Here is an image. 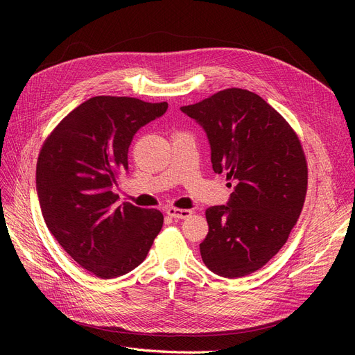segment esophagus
<instances>
[{
  "label": "esophagus",
  "instance_id": "34e87169",
  "mask_svg": "<svg viewBox=\"0 0 355 355\" xmlns=\"http://www.w3.org/2000/svg\"><path fill=\"white\" fill-rule=\"evenodd\" d=\"M166 214L170 217H174V218H187L193 214L191 210H185V209H177V207H168L166 210Z\"/></svg>",
  "mask_w": 355,
  "mask_h": 355
}]
</instances>
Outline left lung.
Instances as JSON below:
<instances>
[{
  "mask_svg": "<svg viewBox=\"0 0 355 355\" xmlns=\"http://www.w3.org/2000/svg\"><path fill=\"white\" fill-rule=\"evenodd\" d=\"M181 110L206 130L214 173H226L234 185L226 206L206 210L202 262L223 277H243L282 249L300 218L308 187L301 141L279 112L246 89L220 90Z\"/></svg>",
  "mask_w": 355,
  "mask_h": 355,
  "instance_id": "left-lung-1",
  "label": "left lung"
}]
</instances>
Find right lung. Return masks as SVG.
I'll use <instances>...</instances> for the list:
<instances>
[{"instance_id": "obj_1", "label": "right lung", "mask_w": 355, "mask_h": 355, "mask_svg": "<svg viewBox=\"0 0 355 355\" xmlns=\"http://www.w3.org/2000/svg\"><path fill=\"white\" fill-rule=\"evenodd\" d=\"M166 102L95 96L73 109L44 141L35 170L46 225L73 260L101 279L141 265L164 216L112 191L137 130L165 114Z\"/></svg>"}]
</instances>
